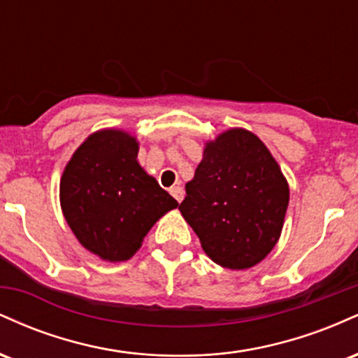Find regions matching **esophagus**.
Segmentation results:
<instances>
[{
	"instance_id": "obj_1",
	"label": "esophagus",
	"mask_w": 358,
	"mask_h": 358,
	"mask_svg": "<svg viewBox=\"0 0 358 358\" xmlns=\"http://www.w3.org/2000/svg\"><path fill=\"white\" fill-rule=\"evenodd\" d=\"M170 193H171V195H173V199H175L178 203L182 202L183 196H185V192H183L182 187H173V188H171V190H170Z\"/></svg>"
}]
</instances>
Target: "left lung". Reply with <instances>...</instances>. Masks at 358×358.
Instances as JSON below:
<instances>
[{"instance_id": "obj_1", "label": "left lung", "mask_w": 358, "mask_h": 358, "mask_svg": "<svg viewBox=\"0 0 358 358\" xmlns=\"http://www.w3.org/2000/svg\"><path fill=\"white\" fill-rule=\"evenodd\" d=\"M187 196L185 220L215 264L249 269L281 236L289 187L281 168L256 134L232 127L208 141Z\"/></svg>"}]
</instances>
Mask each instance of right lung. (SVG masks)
Masks as SVG:
<instances>
[{"mask_svg":"<svg viewBox=\"0 0 358 358\" xmlns=\"http://www.w3.org/2000/svg\"><path fill=\"white\" fill-rule=\"evenodd\" d=\"M138 141L121 129L90 134L60 178V205L73 236L104 261H127L178 202L138 163Z\"/></svg>","mask_w":358,"mask_h":358,"instance_id":"1","label":"right lung"}]
</instances>
